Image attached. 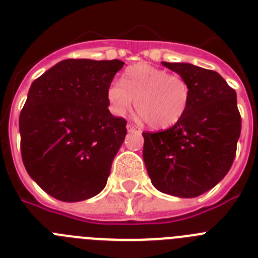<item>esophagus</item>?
<instances>
[{
  "label": "esophagus",
  "instance_id": "34e87169",
  "mask_svg": "<svg viewBox=\"0 0 258 258\" xmlns=\"http://www.w3.org/2000/svg\"><path fill=\"white\" fill-rule=\"evenodd\" d=\"M126 129H127V132H129V133H134V132H140L141 131L140 127L137 126V125L132 124V122H129V124L126 125Z\"/></svg>",
  "mask_w": 258,
  "mask_h": 258
}]
</instances>
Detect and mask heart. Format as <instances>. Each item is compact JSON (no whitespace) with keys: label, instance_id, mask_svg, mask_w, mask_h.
Returning <instances> with one entry per match:
<instances>
[{"label":"heart","instance_id":"heart-1","mask_svg":"<svg viewBox=\"0 0 258 258\" xmlns=\"http://www.w3.org/2000/svg\"><path fill=\"white\" fill-rule=\"evenodd\" d=\"M190 98V85L183 77L143 63L127 67L120 83L113 81L107 89L113 115L124 116L136 99L140 117L154 129H168L181 121Z\"/></svg>","mask_w":258,"mask_h":258}]
</instances>
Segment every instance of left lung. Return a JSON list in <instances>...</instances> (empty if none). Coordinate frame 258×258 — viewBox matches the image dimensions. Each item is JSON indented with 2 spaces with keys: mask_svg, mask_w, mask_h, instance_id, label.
<instances>
[{
  "mask_svg": "<svg viewBox=\"0 0 258 258\" xmlns=\"http://www.w3.org/2000/svg\"><path fill=\"white\" fill-rule=\"evenodd\" d=\"M164 67L183 77L191 89L188 108L164 132L143 134V160L152 184L178 198H195L227 174L241 131L236 93L220 74L190 63Z\"/></svg>",
  "mask_w": 258,
  "mask_h": 258,
  "instance_id": "1",
  "label": "left lung"
}]
</instances>
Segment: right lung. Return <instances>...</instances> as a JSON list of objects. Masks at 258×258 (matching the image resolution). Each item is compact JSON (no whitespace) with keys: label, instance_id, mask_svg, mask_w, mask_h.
Segmentation results:
<instances>
[{"label":"right lung","instance_id":"add662e5","mask_svg":"<svg viewBox=\"0 0 258 258\" xmlns=\"http://www.w3.org/2000/svg\"><path fill=\"white\" fill-rule=\"evenodd\" d=\"M124 61L66 59L32 83L19 117L22 159L31 178L61 202L101 192L126 136L108 109L107 89Z\"/></svg>","mask_w":258,"mask_h":258}]
</instances>
